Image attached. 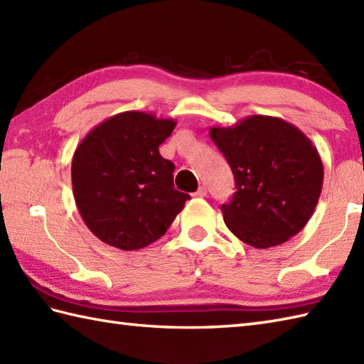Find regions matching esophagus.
<instances>
[{"label": "esophagus", "instance_id": "esophagus-1", "mask_svg": "<svg viewBox=\"0 0 364 364\" xmlns=\"http://www.w3.org/2000/svg\"><path fill=\"white\" fill-rule=\"evenodd\" d=\"M194 196H196V197H205V196H206V188H205V186H200L198 191L196 192Z\"/></svg>", "mask_w": 364, "mask_h": 364}]
</instances>
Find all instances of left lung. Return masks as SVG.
Returning a JSON list of instances; mask_svg holds the SVG:
<instances>
[{"mask_svg":"<svg viewBox=\"0 0 364 364\" xmlns=\"http://www.w3.org/2000/svg\"><path fill=\"white\" fill-rule=\"evenodd\" d=\"M210 136L228 161L236 192L222 205L223 222L255 249L284 244L304 228L319 202L323 166L318 149L292 123L249 115Z\"/></svg>","mask_w":364,"mask_h":364,"instance_id":"8db88e82","label":"left lung"}]
</instances>
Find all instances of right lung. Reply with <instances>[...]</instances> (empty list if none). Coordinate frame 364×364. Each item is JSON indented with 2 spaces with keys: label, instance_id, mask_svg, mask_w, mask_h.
<instances>
[{
  "label": "right lung",
  "instance_id": "1",
  "mask_svg": "<svg viewBox=\"0 0 364 364\" xmlns=\"http://www.w3.org/2000/svg\"><path fill=\"white\" fill-rule=\"evenodd\" d=\"M175 125L173 119L127 111L103 120L76 146L75 203L100 241L122 250L150 245L191 198L173 188V162L159 154Z\"/></svg>",
  "mask_w": 364,
  "mask_h": 364
}]
</instances>
